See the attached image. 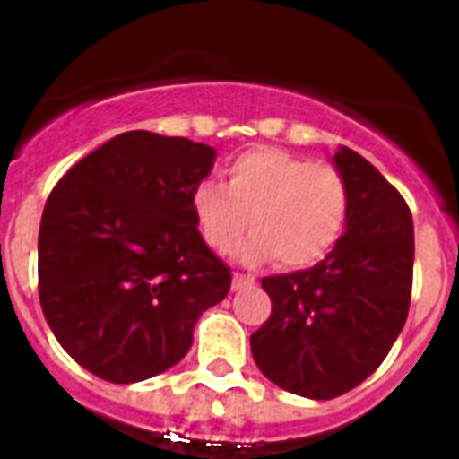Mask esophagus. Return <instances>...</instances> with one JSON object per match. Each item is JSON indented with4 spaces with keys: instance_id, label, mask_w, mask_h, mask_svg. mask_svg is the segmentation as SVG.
<instances>
[{
    "instance_id": "34e87169",
    "label": "esophagus",
    "mask_w": 459,
    "mask_h": 459,
    "mask_svg": "<svg viewBox=\"0 0 459 459\" xmlns=\"http://www.w3.org/2000/svg\"><path fill=\"white\" fill-rule=\"evenodd\" d=\"M255 285V278L253 275H243V273H233V290H243Z\"/></svg>"
}]
</instances>
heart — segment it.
I'll return each mask as SVG.
<instances>
[{
	"mask_svg": "<svg viewBox=\"0 0 459 459\" xmlns=\"http://www.w3.org/2000/svg\"><path fill=\"white\" fill-rule=\"evenodd\" d=\"M351 213V189L337 167L317 164L278 147L238 154L226 184L201 181L191 194V216L213 253H229L250 226L240 255L278 260L299 270L334 250Z\"/></svg>",
	"mask_w": 459,
	"mask_h": 459,
	"instance_id": "b5f03b06",
	"label": "heart"
}]
</instances>
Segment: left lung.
<instances>
[{"instance_id":"left-lung-1","label":"left lung","mask_w":459,"mask_h":459,"mask_svg":"<svg viewBox=\"0 0 459 459\" xmlns=\"http://www.w3.org/2000/svg\"><path fill=\"white\" fill-rule=\"evenodd\" d=\"M351 213L334 250L315 268L260 280L273 312L253 332L263 374L290 394L329 401L381 366L408 317L413 290V216L371 161L342 147Z\"/></svg>"}]
</instances>
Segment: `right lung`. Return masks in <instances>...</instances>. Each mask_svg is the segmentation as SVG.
<instances>
[{
    "label": "right lung",
    "mask_w": 459,
    "mask_h": 459,
    "mask_svg": "<svg viewBox=\"0 0 459 459\" xmlns=\"http://www.w3.org/2000/svg\"><path fill=\"white\" fill-rule=\"evenodd\" d=\"M216 150L186 137L122 132L65 171L39 229V299L65 354L110 384L167 371L194 325L229 295L201 238L191 194Z\"/></svg>",
    "instance_id": "right-lung-1"
}]
</instances>
